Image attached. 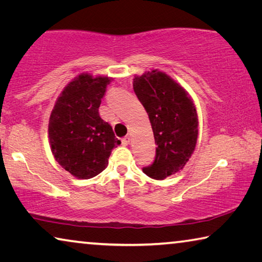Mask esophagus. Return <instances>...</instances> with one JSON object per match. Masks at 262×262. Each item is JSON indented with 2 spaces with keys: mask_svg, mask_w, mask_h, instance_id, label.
<instances>
[{
  "mask_svg": "<svg viewBox=\"0 0 262 262\" xmlns=\"http://www.w3.org/2000/svg\"><path fill=\"white\" fill-rule=\"evenodd\" d=\"M121 142H122L123 145H128V144H129V142H130V137L129 136H125L121 140Z\"/></svg>",
  "mask_w": 262,
  "mask_h": 262,
  "instance_id": "1",
  "label": "esophagus"
}]
</instances>
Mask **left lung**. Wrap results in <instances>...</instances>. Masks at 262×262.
<instances>
[{"instance_id":"8db88e82","label":"left lung","mask_w":262,"mask_h":262,"mask_svg":"<svg viewBox=\"0 0 262 262\" xmlns=\"http://www.w3.org/2000/svg\"><path fill=\"white\" fill-rule=\"evenodd\" d=\"M137 98L149 115L157 144L155 161L143 172L163 180L183 170L199 135V119L192 97L167 74L151 69L133 79Z\"/></svg>"}]
</instances>
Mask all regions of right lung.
<instances>
[{"mask_svg": "<svg viewBox=\"0 0 262 262\" xmlns=\"http://www.w3.org/2000/svg\"><path fill=\"white\" fill-rule=\"evenodd\" d=\"M112 77L82 73L57 97L48 123V139L55 161L78 179L104 171L112 149L121 143L99 115Z\"/></svg>", "mask_w": 262, "mask_h": 262, "instance_id": "right-lung-1", "label": "right lung"}]
</instances>
